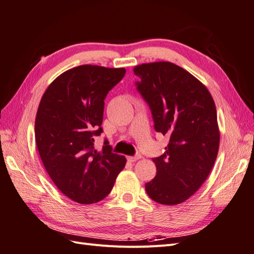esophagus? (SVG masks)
<instances>
[{
  "label": "esophagus",
  "instance_id": "34e87169",
  "mask_svg": "<svg viewBox=\"0 0 254 254\" xmlns=\"http://www.w3.org/2000/svg\"><path fill=\"white\" fill-rule=\"evenodd\" d=\"M140 158H141V155L137 154V155H135V157H127V161H129V162H136V161H138Z\"/></svg>",
  "mask_w": 254,
  "mask_h": 254
}]
</instances>
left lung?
<instances>
[{
    "label": "left lung",
    "mask_w": 254,
    "mask_h": 254,
    "mask_svg": "<svg viewBox=\"0 0 254 254\" xmlns=\"http://www.w3.org/2000/svg\"><path fill=\"white\" fill-rule=\"evenodd\" d=\"M133 70L155 131L170 136L165 153L153 159L157 176L146 184V192L162 205L184 203L204 184L217 159L216 105L205 84L172 62L142 63Z\"/></svg>",
    "instance_id": "1"
}]
</instances>
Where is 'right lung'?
Listing matches in <instances>:
<instances>
[{
  "mask_svg": "<svg viewBox=\"0 0 254 254\" xmlns=\"http://www.w3.org/2000/svg\"><path fill=\"white\" fill-rule=\"evenodd\" d=\"M126 74V68L79 65L49 84L38 105L35 141L51 180L65 196L88 205L112 191L127 159L112 147H94L103 132L104 100Z\"/></svg>",
  "mask_w": 254,
  "mask_h": 254,
  "instance_id": "right-lung-1",
  "label": "right lung"
}]
</instances>
